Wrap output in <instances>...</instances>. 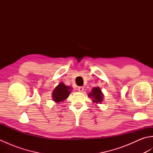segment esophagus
<instances>
[{
    "label": "esophagus",
    "mask_w": 153,
    "mask_h": 153,
    "mask_svg": "<svg viewBox=\"0 0 153 153\" xmlns=\"http://www.w3.org/2000/svg\"><path fill=\"white\" fill-rule=\"evenodd\" d=\"M83 89H84V88H83V87H82V86H80V87H77V90H78L79 91L82 92L83 91Z\"/></svg>",
    "instance_id": "obj_1"
}]
</instances>
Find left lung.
<instances>
[{
	"label": "left lung",
	"mask_w": 153,
	"mask_h": 153,
	"mask_svg": "<svg viewBox=\"0 0 153 153\" xmlns=\"http://www.w3.org/2000/svg\"><path fill=\"white\" fill-rule=\"evenodd\" d=\"M89 97H92L93 98V102H95L97 103L101 102L102 100V96L101 90L99 87H94L92 89V91L89 94Z\"/></svg>",
	"instance_id": "left-lung-1"
}]
</instances>
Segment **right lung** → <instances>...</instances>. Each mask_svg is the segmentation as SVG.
I'll list each match as a JSON object with an SVG mask.
<instances>
[{"instance_id": "add662e5", "label": "right lung", "mask_w": 153, "mask_h": 153, "mask_svg": "<svg viewBox=\"0 0 153 153\" xmlns=\"http://www.w3.org/2000/svg\"><path fill=\"white\" fill-rule=\"evenodd\" d=\"M70 87L66 86L63 83H60L53 91V100L56 102L63 101L70 95Z\"/></svg>"}]
</instances>
